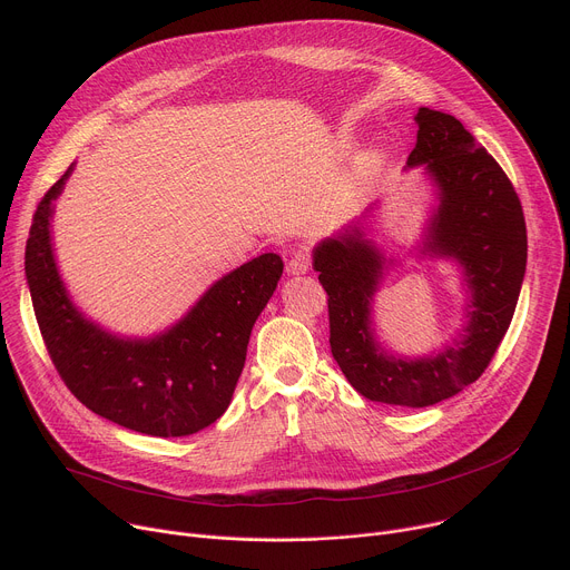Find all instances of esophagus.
I'll use <instances>...</instances> for the list:
<instances>
[{
	"label": "esophagus",
	"instance_id": "obj_1",
	"mask_svg": "<svg viewBox=\"0 0 570 570\" xmlns=\"http://www.w3.org/2000/svg\"><path fill=\"white\" fill-rule=\"evenodd\" d=\"M308 268H311V255L304 253V250L295 253V255L291 257L288 266H286V271H288L291 275H304V273H308Z\"/></svg>",
	"mask_w": 570,
	"mask_h": 570
}]
</instances>
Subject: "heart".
Wrapping results in <instances>:
<instances>
[{"instance_id":"1","label":"heart","mask_w":570,"mask_h":570,"mask_svg":"<svg viewBox=\"0 0 570 570\" xmlns=\"http://www.w3.org/2000/svg\"><path fill=\"white\" fill-rule=\"evenodd\" d=\"M381 161V155L376 150H367L363 157H361V171L363 174H372Z\"/></svg>"}]
</instances>
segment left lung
<instances>
[{"label":"left lung","mask_w":570,"mask_h":570,"mask_svg":"<svg viewBox=\"0 0 570 570\" xmlns=\"http://www.w3.org/2000/svg\"><path fill=\"white\" fill-rule=\"evenodd\" d=\"M415 121L420 130L409 167L424 165L440 198L424 250L458 259L469 291L460 338L415 361L387 356L370 324L383 255L356 225L313 253V268L330 295L336 363L370 401L405 409L440 403L478 381L510 327L528 259L521 200L499 161L446 112L420 108Z\"/></svg>","instance_id":"obj_1"}]
</instances>
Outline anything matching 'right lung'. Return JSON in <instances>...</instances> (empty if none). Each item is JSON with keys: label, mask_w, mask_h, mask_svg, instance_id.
<instances>
[{"label": "right lung", "mask_w": 570, "mask_h": 570, "mask_svg": "<svg viewBox=\"0 0 570 570\" xmlns=\"http://www.w3.org/2000/svg\"><path fill=\"white\" fill-rule=\"evenodd\" d=\"M69 174L71 167L38 203L24 255L51 363L80 403L124 429L153 438L203 431L232 401L250 332L284 271L279 255L266 253L218 279L169 332L117 338L78 313L53 262L49 218Z\"/></svg>", "instance_id": "add662e5"}]
</instances>
